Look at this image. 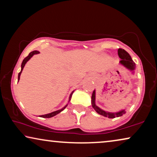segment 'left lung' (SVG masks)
<instances>
[{
    "instance_id": "obj_1",
    "label": "left lung",
    "mask_w": 157,
    "mask_h": 157,
    "mask_svg": "<svg viewBox=\"0 0 157 157\" xmlns=\"http://www.w3.org/2000/svg\"><path fill=\"white\" fill-rule=\"evenodd\" d=\"M118 56L121 59L120 62V65L123 66L124 67L126 68L127 70L131 72L132 75H134L136 70V65L134 63V61L132 60L131 56H129V54L126 51V50L123 49H118ZM96 90H94L92 94V99H91V103L92 106L93 107V109L95 110L97 113H98L100 115H102L105 117L108 118H115L119 117L122 116L123 114L126 113V109H122L120 110L118 112H107L105 111L102 109H101L100 107H99L98 105H96Z\"/></svg>"
}]
</instances>
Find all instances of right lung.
Returning <instances> with one entry per match:
<instances>
[{
  "mask_svg": "<svg viewBox=\"0 0 157 157\" xmlns=\"http://www.w3.org/2000/svg\"><path fill=\"white\" fill-rule=\"evenodd\" d=\"M39 53H40L39 51H37V50H35V51H33V52H30V54L28 55V56L26 57L25 58L23 59V63H22V64H21V72H20L19 73H18V77H17V82H18V81L20 80V77H21V73H22V71H23V68H24V67H25V64L27 63V62H28V60H29V59H30V58H31V57H32L34 55H37V54H39ZM74 92H75V90H73V91H72V92H71V94H70L69 100H68L67 105H66L65 106H64V107H63V108H62V109L57 110V111L52 112H51V113H48V114H44V115H41L40 117H43V118H50V117H52L57 115V114H59V112H61L62 111H63V110L65 109L66 107H67V106L68 105V104H69V102L70 101V100H71V98H72V94H73Z\"/></svg>",
  "mask_w": 157,
  "mask_h": 157,
  "instance_id": "1",
  "label": "right lung"
}]
</instances>
